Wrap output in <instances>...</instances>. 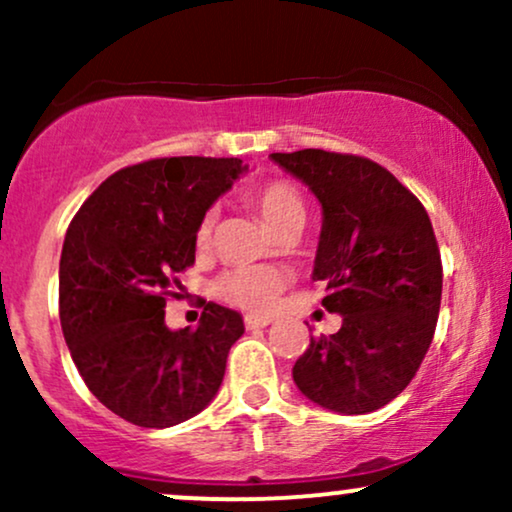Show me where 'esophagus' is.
<instances>
[{"label": "esophagus", "instance_id": "esophagus-1", "mask_svg": "<svg viewBox=\"0 0 512 512\" xmlns=\"http://www.w3.org/2000/svg\"><path fill=\"white\" fill-rule=\"evenodd\" d=\"M269 322H272L269 317H255V315L245 317V327H248V330H264Z\"/></svg>", "mask_w": 512, "mask_h": 512}]
</instances>
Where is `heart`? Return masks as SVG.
<instances>
[{
	"label": "heart",
	"instance_id": "heart-1",
	"mask_svg": "<svg viewBox=\"0 0 512 512\" xmlns=\"http://www.w3.org/2000/svg\"><path fill=\"white\" fill-rule=\"evenodd\" d=\"M252 202L260 209L262 219L276 233L301 228L305 221V202L298 187L289 180H267L252 190ZM216 211H204L197 221L195 240L199 248H207L214 236ZM286 289V274L276 267H233L226 269L214 281V291L221 301L250 310V313H269Z\"/></svg>",
	"mask_w": 512,
	"mask_h": 512
}]
</instances>
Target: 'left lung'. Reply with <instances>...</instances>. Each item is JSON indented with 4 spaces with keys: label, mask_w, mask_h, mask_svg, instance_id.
<instances>
[{
    "label": "left lung",
    "mask_w": 512,
    "mask_h": 512,
    "mask_svg": "<svg viewBox=\"0 0 512 512\" xmlns=\"http://www.w3.org/2000/svg\"><path fill=\"white\" fill-rule=\"evenodd\" d=\"M322 204L317 281L342 315L330 337H310L293 366L305 397L339 414L385 407L411 383L436 332L443 264L424 204L370 158L303 149L272 154Z\"/></svg>",
    "instance_id": "left-lung-1"
}]
</instances>
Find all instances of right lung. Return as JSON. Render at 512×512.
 <instances>
[{"label":"right lung","instance_id":"obj_1","mask_svg":"<svg viewBox=\"0 0 512 512\" xmlns=\"http://www.w3.org/2000/svg\"><path fill=\"white\" fill-rule=\"evenodd\" d=\"M240 158L134 163L96 187L69 223L60 260L64 342L88 390L120 419L168 428L219 392L243 317L202 303L197 330H168L166 303L195 264V228L243 173Z\"/></svg>","mask_w":512,"mask_h":512}]
</instances>
